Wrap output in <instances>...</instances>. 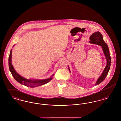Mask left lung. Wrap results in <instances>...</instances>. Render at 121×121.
Instances as JSON below:
<instances>
[{"label":"left lung","instance_id":"obj_1","mask_svg":"<svg viewBox=\"0 0 121 121\" xmlns=\"http://www.w3.org/2000/svg\"><path fill=\"white\" fill-rule=\"evenodd\" d=\"M90 41H89V42L91 43L96 44L102 47L105 58L107 61V65L104 69L102 74H101V76L99 77L98 80L96 82L95 85H97L100 83H101L105 79L106 77L108 74L111 66V57L110 55L109 50L108 46L107 44L104 41L103 36L99 32L94 33L93 34L91 35L90 37ZM69 72H70L69 67Z\"/></svg>","mask_w":121,"mask_h":121}]
</instances>
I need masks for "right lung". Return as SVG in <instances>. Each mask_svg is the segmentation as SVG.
I'll use <instances>...</instances> for the list:
<instances>
[{
  "instance_id": "right-lung-1",
  "label": "right lung",
  "mask_w": 121,
  "mask_h": 121,
  "mask_svg": "<svg viewBox=\"0 0 121 121\" xmlns=\"http://www.w3.org/2000/svg\"><path fill=\"white\" fill-rule=\"evenodd\" d=\"M12 49L10 52V54L9 58V69L12 73V75L14 78L21 84H23L26 86H29L30 87H35L36 86H39L45 84L49 81L51 80L52 78V76L54 74L52 75L50 78H47L43 80L39 79H27L20 75H19L14 69L13 65L12 64Z\"/></svg>"
}]
</instances>
